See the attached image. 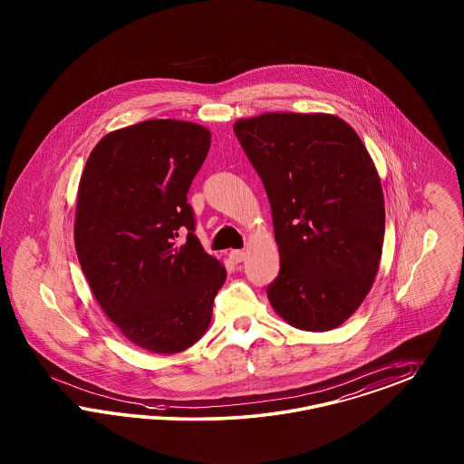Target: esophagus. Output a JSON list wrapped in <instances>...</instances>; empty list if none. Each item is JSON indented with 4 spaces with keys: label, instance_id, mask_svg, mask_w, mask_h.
Segmentation results:
<instances>
[{
    "label": "esophagus",
    "instance_id": "obj_1",
    "mask_svg": "<svg viewBox=\"0 0 464 464\" xmlns=\"http://www.w3.org/2000/svg\"><path fill=\"white\" fill-rule=\"evenodd\" d=\"M229 258L235 262V264H240L245 260V252L243 250H231L229 252Z\"/></svg>",
    "mask_w": 464,
    "mask_h": 464
}]
</instances>
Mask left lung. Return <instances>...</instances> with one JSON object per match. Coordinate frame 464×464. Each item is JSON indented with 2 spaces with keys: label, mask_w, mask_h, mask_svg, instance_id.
<instances>
[{
  "label": "left lung",
  "mask_w": 464,
  "mask_h": 464,
  "mask_svg": "<svg viewBox=\"0 0 464 464\" xmlns=\"http://www.w3.org/2000/svg\"><path fill=\"white\" fill-rule=\"evenodd\" d=\"M235 133L272 210L281 269L272 308L302 331L341 325L365 300L382 256L385 208L356 131L331 114L267 112Z\"/></svg>",
  "instance_id": "1"
}]
</instances>
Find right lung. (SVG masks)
I'll list each match as a JSON object with an SVG mask.
<instances>
[{
  "label": "right lung",
  "mask_w": 464,
  "mask_h": 464,
  "mask_svg": "<svg viewBox=\"0 0 464 464\" xmlns=\"http://www.w3.org/2000/svg\"><path fill=\"white\" fill-rule=\"evenodd\" d=\"M208 147L200 125L149 120L101 139L82 173V271L104 314L149 352H183L204 336L226 281L223 264L193 235L187 202Z\"/></svg>",
  "instance_id": "add662e5"
}]
</instances>
